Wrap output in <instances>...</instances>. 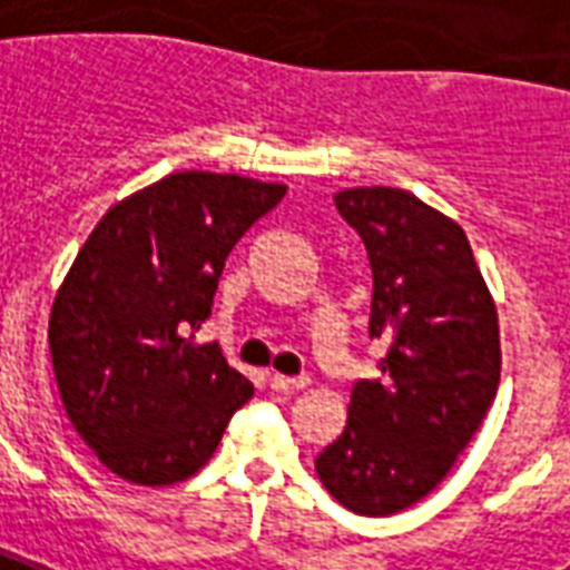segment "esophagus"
<instances>
[{
    "label": "esophagus",
    "mask_w": 570,
    "mask_h": 570,
    "mask_svg": "<svg viewBox=\"0 0 570 570\" xmlns=\"http://www.w3.org/2000/svg\"><path fill=\"white\" fill-rule=\"evenodd\" d=\"M306 385H309L306 376H282V373L269 376V389L273 392H297V389H306Z\"/></svg>",
    "instance_id": "1"
}]
</instances>
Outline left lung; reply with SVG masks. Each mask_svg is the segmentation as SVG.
<instances>
[{"instance_id": "obj_1", "label": "left lung", "mask_w": 570, "mask_h": 570, "mask_svg": "<svg viewBox=\"0 0 570 570\" xmlns=\"http://www.w3.org/2000/svg\"><path fill=\"white\" fill-rule=\"evenodd\" d=\"M334 203L367 248L371 340L385 358L355 382L346 428L315 471L352 513L392 517L450 473L495 401V301L464 230L416 194L348 188Z\"/></svg>"}]
</instances>
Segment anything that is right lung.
I'll list each match as a JSON object with an SVG mask.
<instances>
[{
    "label": "right lung",
    "mask_w": 570,
    "mask_h": 570,
    "mask_svg": "<svg viewBox=\"0 0 570 570\" xmlns=\"http://www.w3.org/2000/svg\"><path fill=\"white\" fill-rule=\"evenodd\" d=\"M285 185L173 173L115 203L53 297V376L97 459L136 485L188 480L255 385L194 343L227 255Z\"/></svg>",
    "instance_id": "1"
}]
</instances>
